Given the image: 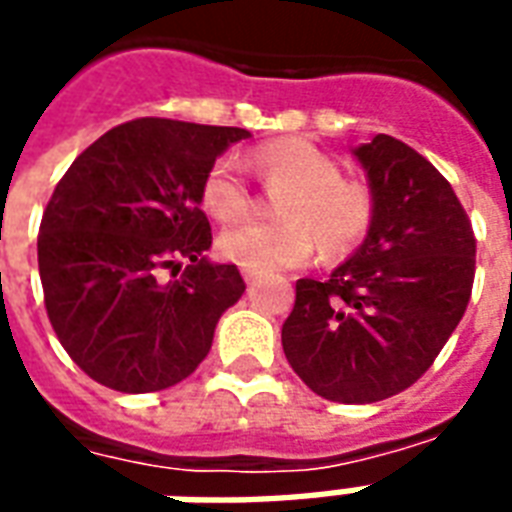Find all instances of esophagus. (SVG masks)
Segmentation results:
<instances>
[{"label":"esophagus","mask_w":512,"mask_h":512,"mask_svg":"<svg viewBox=\"0 0 512 512\" xmlns=\"http://www.w3.org/2000/svg\"><path fill=\"white\" fill-rule=\"evenodd\" d=\"M241 276H244V282H255L257 276V271H252V268H241Z\"/></svg>","instance_id":"esophagus-1"}]
</instances>
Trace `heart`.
<instances>
[{
  "label": "heart",
  "instance_id": "heart-1",
  "mask_svg": "<svg viewBox=\"0 0 512 512\" xmlns=\"http://www.w3.org/2000/svg\"><path fill=\"white\" fill-rule=\"evenodd\" d=\"M246 168L268 189L279 219L227 230L219 255L252 271L301 266L314 246L323 260H342L358 249L377 217V192L366 179L344 176L339 160L306 138L263 140L246 151ZM200 206L222 225L244 219L252 189L236 162L217 160L200 181Z\"/></svg>",
  "mask_w": 512,
  "mask_h": 512
}]
</instances>
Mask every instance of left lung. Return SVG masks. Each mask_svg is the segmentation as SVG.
<instances>
[{
  "mask_svg": "<svg viewBox=\"0 0 512 512\" xmlns=\"http://www.w3.org/2000/svg\"><path fill=\"white\" fill-rule=\"evenodd\" d=\"M377 217L328 279H298L282 347L317 396L372 404L418 382L467 312L475 233L450 181L423 154L374 135L355 149Z\"/></svg>",
  "mask_w": 512,
  "mask_h": 512,
  "instance_id": "1",
  "label": "left lung"
}]
</instances>
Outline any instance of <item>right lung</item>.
Masks as SVG:
<instances>
[{"mask_svg": "<svg viewBox=\"0 0 512 512\" xmlns=\"http://www.w3.org/2000/svg\"><path fill=\"white\" fill-rule=\"evenodd\" d=\"M246 135L157 116L124 121L56 184L37 236L45 312L67 355L105 388L151 393L187 380L244 293L233 263L203 257L211 225L198 192Z\"/></svg>", "mask_w": 512, "mask_h": 512, "instance_id": "1", "label": "right lung"}]
</instances>
